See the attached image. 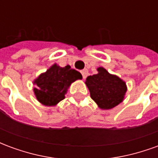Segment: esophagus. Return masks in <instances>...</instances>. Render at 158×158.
I'll return each instance as SVG.
<instances>
[{
	"label": "esophagus",
	"instance_id": "esophagus-1",
	"mask_svg": "<svg viewBox=\"0 0 158 158\" xmlns=\"http://www.w3.org/2000/svg\"><path fill=\"white\" fill-rule=\"evenodd\" d=\"M81 73H82V76H83V79H85L87 75H88V70L86 69H83L81 70Z\"/></svg>",
	"mask_w": 158,
	"mask_h": 158
}]
</instances>
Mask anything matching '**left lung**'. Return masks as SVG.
Wrapping results in <instances>:
<instances>
[{
	"label": "left lung",
	"mask_w": 158,
	"mask_h": 158,
	"mask_svg": "<svg viewBox=\"0 0 158 158\" xmlns=\"http://www.w3.org/2000/svg\"><path fill=\"white\" fill-rule=\"evenodd\" d=\"M97 71L96 74L88 76L86 79L85 84L90 97L101 109H112L123 101L127 91L126 84L104 68L100 67Z\"/></svg>",
	"instance_id": "8db88e82"
}]
</instances>
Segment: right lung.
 Instances as JSON below:
<instances>
[{"instance_id": "right-lung-1", "label": "right lung", "mask_w": 158, "mask_h": 158, "mask_svg": "<svg viewBox=\"0 0 158 158\" xmlns=\"http://www.w3.org/2000/svg\"><path fill=\"white\" fill-rule=\"evenodd\" d=\"M82 79L81 73L69 65L54 64L34 81L36 87L34 92L40 102L45 106H56L65 98L69 87L77 79Z\"/></svg>"}]
</instances>
